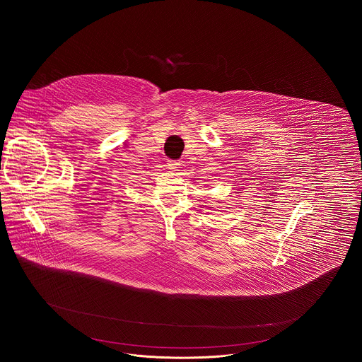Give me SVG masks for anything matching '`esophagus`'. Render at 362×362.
Segmentation results:
<instances>
[{"mask_svg":"<svg viewBox=\"0 0 362 362\" xmlns=\"http://www.w3.org/2000/svg\"><path fill=\"white\" fill-rule=\"evenodd\" d=\"M168 168L173 170V171H178L180 163H177V161H170V163H168Z\"/></svg>","mask_w":362,"mask_h":362,"instance_id":"esophagus-1","label":"esophagus"}]
</instances>
